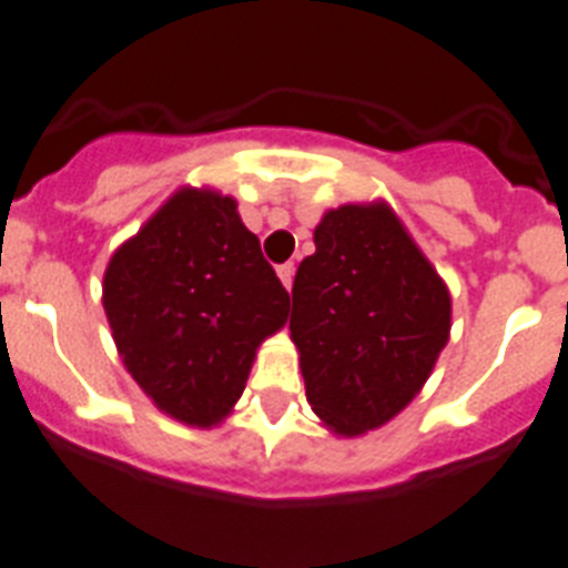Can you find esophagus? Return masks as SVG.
Wrapping results in <instances>:
<instances>
[{"instance_id":"34e87169","label":"esophagus","mask_w":568,"mask_h":568,"mask_svg":"<svg viewBox=\"0 0 568 568\" xmlns=\"http://www.w3.org/2000/svg\"><path fill=\"white\" fill-rule=\"evenodd\" d=\"M293 275H295V266L293 264H281L278 266V278H281V284H284V287H293Z\"/></svg>"}]
</instances>
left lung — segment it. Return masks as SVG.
Instances as JSON below:
<instances>
[{"mask_svg": "<svg viewBox=\"0 0 568 568\" xmlns=\"http://www.w3.org/2000/svg\"><path fill=\"white\" fill-rule=\"evenodd\" d=\"M293 281L307 403L339 435L392 420L449 336V293L383 203L327 211Z\"/></svg>", "mask_w": 568, "mask_h": 568, "instance_id": "1", "label": "left lung"}]
</instances>
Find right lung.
<instances>
[{"label": "right lung", "mask_w": 568, "mask_h": 568, "mask_svg": "<svg viewBox=\"0 0 568 568\" xmlns=\"http://www.w3.org/2000/svg\"><path fill=\"white\" fill-rule=\"evenodd\" d=\"M104 311L126 372L159 409L220 424L290 293L232 196L182 189L126 241L104 275Z\"/></svg>", "instance_id": "obj_1"}]
</instances>
